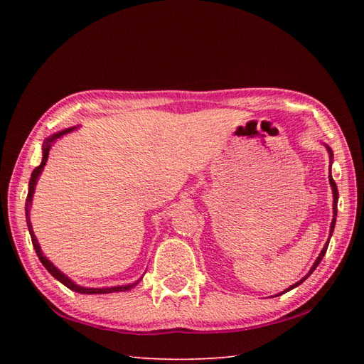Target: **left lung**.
<instances>
[{"mask_svg": "<svg viewBox=\"0 0 364 364\" xmlns=\"http://www.w3.org/2000/svg\"><path fill=\"white\" fill-rule=\"evenodd\" d=\"M326 149H328V151H329V156H331V159H333V150L329 149L328 146H326ZM329 183H331V186H333V197H334V202H333V213H334V218H333V222H331V229H329V238H331V235H333V230H334V226H336V217H337V200H338V191H337V185H336V182H334V179H333V176H331V173H329ZM329 238H328V241L325 243V246H323V249H322V252H321V255L317 257V259L314 261V264H313V267H311V270L306 273V277L305 278H302L301 281H297L296 284H293V285H290V287L285 290V291H290L291 289H294V287H297V285H301L308 277H310V274L316 270V267L318 266V264H321V261H322V258L325 257V253H326V249H328V245H329ZM285 291H282V293H285ZM279 296V294H278Z\"/></svg>", "mask_w": 364, "mask_h": 364, "instance_id": "8db88e82", "label": "left lung"}]
</instances>
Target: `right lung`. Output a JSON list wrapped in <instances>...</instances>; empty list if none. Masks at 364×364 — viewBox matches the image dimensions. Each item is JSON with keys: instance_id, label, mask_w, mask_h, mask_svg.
<instances>
[{"instance_id": "add662e5", "label": "right lung", "mask_w": 364, "mask_h": 364, "mask_svg": "<svg viewBox=\"0 0 364 364\" xmlns=\"http://www.w3.org/2000/svg\"><path fill=\"white\" fill-rule=\"evenodd\" d=\"M71 130H74V127L71 129H67V130H62L59 132V134H54L53 136L47 138L46 141H43V146H42V162L41 165H38V167L33 170L31 173V178H30V182H28V194H27V200H26V218H27V226H28V230H30V237H31V243H33V247H35L36 250V255L38 258L41 259L42 266L46 267L54 278H56L58 281H60L65 287H68L70 290L73 291H77V293H82V294H105V293H117V291H127L130 289H134L135 285L139 282H134V284H129V285H119V287H106V289H87V287H80V285L74 284L68 277H65V274L54 266V264L43 255L42 250H41V246L38 243V240L35 237V232H33V228H31V223H30V206H31V197H33V193H35V186H36V182H38V178L39 174L42 173L43 167H46V162L48 159V153H50V149H51V144L54 141H56L58 138L63 136L65 134H70Z\"/></svg>"}]
</instances>
